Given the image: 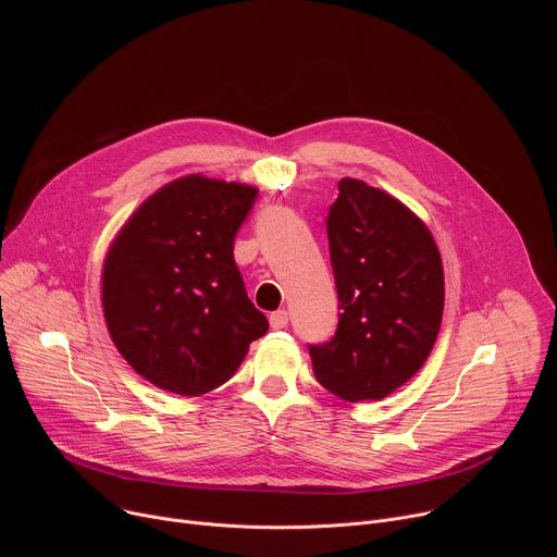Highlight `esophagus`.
Returning <instances> with one entry per match:
<instances>
[{
    "label": "esophagus",
    "instance_id": "1",
    "mask_svg": "<svg viewBox=\"0 0 557 557\" xmlns=\"http://www.w3.org/2000/svg\"><path fill=\"white\" fill-rule=\"evenodd\" d=\"M269 322H271V329H275V331L286 329V324H288V312H286L284 308H280V310H275V312L269 314Z\"/></svg>",
    "mask_w": 557,
    "mask_h": 557
}]
</instances>
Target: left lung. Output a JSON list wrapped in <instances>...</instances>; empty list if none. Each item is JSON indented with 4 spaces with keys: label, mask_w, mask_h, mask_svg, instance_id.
I'll return each mask as SVG.
<instances>
[{
    "label": "left lung",
    "mask_w": 557,
    "mask_h": 557,
    "mask_svg": "<svg viewBox=\"0 0 557 557\" xmlns=\"http://www.w3.org/2000/svg\"><path fill=\"white\" fill-rule=\"evenodd\" d=\"M326 231L342 312L333 339L308 346L312 372L344 401H379L434 348L445 304L441 253L404 202L355 178H342Z\"/></svg>",
    "instance_id": "obj_1"
}]
</instances>
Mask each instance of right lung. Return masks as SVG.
<instances>
[{
    "label": "right lung",
    "mask_w": 557,
    "mask_h": 557,
    "mask_svg": "<svg viewBox=\"0 0 557 557\" xmlns=\"http://www.w3.org/2000/svg\"><path fill=\"white\" fill-rule=\"evenodd\" d=\"M258 189L200 174L149 196L103 264V312L125 361L156 387L205 394L233 376L267 317L233 260Z\"/></svg>",
    "instance_id": "1"
}]
</instances>
